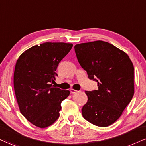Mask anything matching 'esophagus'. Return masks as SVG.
Masks as SVG:
<instances>
[{
    "instance_id": "obj_1",
    "label": "esophagus",
    "mask_w": 146,
    "mask_h": 146,
    "mask_svg": "<svg viewBox=\"0 0 146 146\" xmlns=\"http://www.w3.org/2000/svg\"><path fill=\"white\" fill-rule=\"evenodd\" d=\"M77 91H76V90H75L74 89H70V92H71V93H76Z\"/></svg>"
}]
</instances>
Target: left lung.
Wrapping results in <instances>:
<instances>
[{"label": "left lung", "instance_id": "obj_1", "mask_svg": "<svg viewBox=\"0 0 146 146\" xmlns=\"http://www.w3.org/2000/svg\"><path fill=\"white\" fill-rule=\"evenodd\" d=\"M77 59L98 89L86 91L84 118L93 125L108 127L120 118L134 95V67L127 53L102 40L74 46Z\"/></svg>", "mask_w": 146, "mask_h": 146}]
</instances>
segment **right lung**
<instances>
[{
  "instance_id": "add662e5",
  "label": "right lung",
  "mask_w": 146,
  "mask_h": 146,
  "mask_svg": "<svg viewBox=\"0 0 146 146\" xmlns=\"http://www.w3.org/2000/svg\"><path fill=\"white\" fill-rule=\"evenodd\" d=\"M73 44L44 42L28 48L17 60L14 90L21 114L32 125L46 128L59 117L61 103L70 91L55 87V72Z\"/></svg>"
}]
</instances>
